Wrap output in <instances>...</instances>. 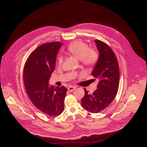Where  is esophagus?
I'll return each mask as SVG.
<instances>
[{"mask_svg": "<svg viewBox=\"0 0 147 147\" xmlns=\"http://www.w3.org/2000/svg\"><path fill=\"white\" fill-rule=\"evenodd\" d=\"M75 89H76V88H75L74 87H72V86L69 87L67 88V90H68L69 92H72V91H74Z\"/></svg>", "mask_w": 147, "mask_h": 147, "instance_id": "34e87169", "label": "esophagus"}]
</instances>
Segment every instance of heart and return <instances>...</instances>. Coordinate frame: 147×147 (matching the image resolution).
Listing matches in <instances>:
<instances>
[{"instance_id": "1", "label": "heart", "mask_w": 147, "mask_h": 147, "mask_svg": "<svg viewBox=\"0 0 147 147\" xmlns=\"http://www.w3.org/2000/svg\"><path fill=\"white\" fill-rule=\"evenodd\" d=\"M67 52L78 59L81 63L87 67L95 66L99 60V53L94 48H90L88 45L81 40H77L70 43L67 47ZM63 61V57L61 56L57 59V64L60 66Z\"/></svg>"}]
</instances>
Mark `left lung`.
<instances>
[{
    "instance_id": "8db88e82",
    "label": "left lung",
    "mask_w": 147,
    "mask_h": 147,
    "mask_svg": "<svg viewBox=\"0 0 147 147\" xmlns=\"http://www.w3.org/2000/svg\"><path fill=\"white\" fill-rule=\"evenodd\" d=\"M95 41L99 57L91 76L99 82L92 94L85 88V95L81 99L82 107L93 113L106 109L113 100L118 91L120 76L118 61L112 49L103 41Z\"/></svg>"
}]
</instances>
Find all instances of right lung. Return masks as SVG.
<instances>
[{
  "label": "right lung",
  "mask_w": 147,
  "mask_h": 147,
  "mask_svg": "<svg viewBox=\"0 0 147 147\" xmlns=\"http://www.w3.org/2000/svg\"><path fill=\"white\" fill-rule=\"evenodd\" d=\"M61 46L60 42H53L38 47L28 56L23 70L24 87L30 100L40 112L53 117L63 111L67 91L63 86L48 85Z\"/></svg>",
  "instance_id": "obj_1"
}]
</instances>
